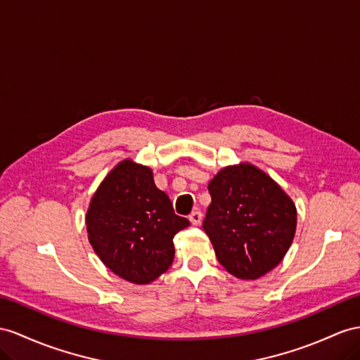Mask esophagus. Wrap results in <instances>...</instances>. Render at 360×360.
<instances>
[{
  "label": "esophagus",
  "mask_w": 360,
  "mask_h": 360,
  "mask_svg": "<svg viewBox=\"0 0 360 360\" xmlns=\"http://www.w3.org/2000/svg\"><path fill=\"white\" fill-rule=\"evenodd\" d=\"M191 225H199L202 222V213L200 211H193V213L188 216Z\"/></svg>",
  "instance_id": "1"
}]
</instances>
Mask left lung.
I'll return each instance as SVG.
<instances>
[{
	"label": "left lung",
	"instance_id": "1",
	"mask_svg": "<svg viewBox=\"0 0 360 360\" xmlns=\"http://www.w3.org/2000/svg\"><path fill=\"white\" fill-rule=\"evenodd\" d=\"M208 191L211 204L202 226L219 263L240 280H257L272 271L293 242V200L250 162L220 170Z\"/></svg>",
	"mask_w": 360,
	"mask_h": 360
}]
</instances>
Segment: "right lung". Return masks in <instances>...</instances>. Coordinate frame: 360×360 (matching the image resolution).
Here are the masks:
<instances>
[{
	"label": "right lung",
	"instance_id": "1",
	"mask_svg": "<svg viewBox=\"0 0 360 360\" xmlns=\"http://www.w3.org/2000/svg\"><path fill=\"white\" fill-rule=\"evenodd\" d=\"M190 225L155 186L152 169L132 160L118 162L89 202L86 231L100 260L120 278L149 284L167 271L173 237Z\"/></svg>",
	"mask_w": 360,
	"mask_h": 360
}]
</instances>
